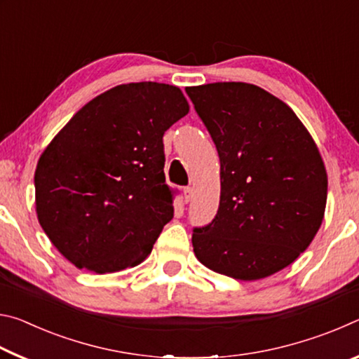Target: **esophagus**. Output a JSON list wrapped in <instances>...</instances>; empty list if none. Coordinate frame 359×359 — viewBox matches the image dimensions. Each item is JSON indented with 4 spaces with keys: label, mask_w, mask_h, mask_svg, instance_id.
Listing matches in <instances>:
<instances>
[{
    "label": "esophagus",
    "mask_w": 359,
    "mask_h": 359,
    "mask_svg": "<svg viewBox=\"0 0 359 359\" xmlns=\"http://www.w3.org/2000/svg\"><path fill=\"white\" fill-rule=\"evenodd\" d=\"M191 196H193L191 187H185V188H184V201H185V203H190Z\"/></svg>",
    "instance_id": "esophagus-1"
}]
</instances>
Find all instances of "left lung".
<instances>
[{"label":"left lung","mask_w":359,"mask_h":359,"mask_svg":"<svg viewBox=\"0 0 359 359\" xmlns=\"http://www.w3.org/2000/svg\"><path fill=\"white\" fill-rule=\"evenodd\" d=\"M220 158V205L193 229L196 258L218 274L258 280L290 266L323 222L327 177L306 126L257 85L187 87Z\"/></svg>","instance_id":"8db88e82"}]
</instances>
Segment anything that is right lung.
Returning a JSON list of instances; mask_svg holds the SVG:
<instances>
[{"label": "right lung", "mask_w": 359, "mask_h": 359, "mask_svg": "<svg viewBox=\"0 0 359 359\" xmlns=\"http://www.w3.org/2000/svg\"><path fill=\"white\" fill-rule=\"evenodd\" d=\"M180 88L123 83L87 102L41 155L36 214L79 269L123 271L149 257L174 217L163 135L188 114Z\"/></svg>", "instance_id": "obj_1"}]
</instances>
